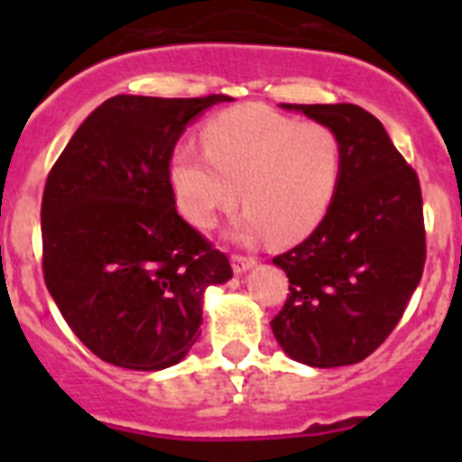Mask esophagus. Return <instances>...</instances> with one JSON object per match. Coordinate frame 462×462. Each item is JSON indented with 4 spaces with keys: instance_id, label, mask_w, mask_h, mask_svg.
I'll list each match as a JSON object with an SVG mask.
<instances>
[{
    "instance_id": "obj_1",
    "label": "esophagus",
    "mask_w": 462,
    "mask_h": 462,
    "mask_svg": "<svg viewBox=\"0 0 462 462\" xmlns=\"http://www.w3.org/2000/svg\"><path fill=\"white\" fill-rule=\"evenodd\" d=\"M254 266H256L254 256H243V254L231 256V268H234L236 275H243V273H247L250 268H254Z\"/></svg>"
}]
</instances>
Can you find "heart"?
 <instances>
[{"label": "heart", "instance_id": "1", "mask_svg": "<svg viewBox=\"0 0 462 462\" xmlns=\"http://www.w3.org/2000/svg\"><path fill=\"white\" fill-rule=\"evenodd\" d=\"M201 136L206 150L180 143L166 166L175 206L194 226H215L240 196L247 210L236 228L238 238L296 243L333 206L342 145L330 126L263 106H238L208 120Z\"/></svg>", "mask_w": 462, "mask_h": 462}]
</instances>
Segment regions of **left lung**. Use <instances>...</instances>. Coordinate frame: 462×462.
Returning <instances> with one entry per match:
<instances>
[{"label": "left lung", "instance_id": "left-lung-1", "mask_svg": "<svg viewBox=\"0 0 462 462\" xmlns=\"http://www.w3.org/2000/svg\"><path fill=\"white\" fill-rule=\"evenodd\" d=\"M330 126L342 175L319 226L273 263L289 277L271 321L293 361L337 368L377 349L410 303L426 263L421 187L382 122L354 104H282Z\"/></svg>", "mask_w": 462, "mask_h": 462}]
</instances>
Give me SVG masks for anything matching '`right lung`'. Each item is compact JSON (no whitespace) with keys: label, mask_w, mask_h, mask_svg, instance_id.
<instances>
[{"label":"right lung","mask_w":462,"mask_h":462,"mask_svg":"<svg viewBox=\"0 0 462 462\" xmlns=\"http://www.w3.org/2000/svg\"><path fill=\"white\" fill-rule=\"evenodd\" d=\"M226 94H117L79 126L41 201L43 277L79 340L117 368L180 363L199 336L203 291L231 280L175 210L169 157L191 120Z\"/></svg>","instance_id":"right-lung-1"}]
</instances>
